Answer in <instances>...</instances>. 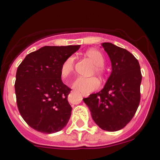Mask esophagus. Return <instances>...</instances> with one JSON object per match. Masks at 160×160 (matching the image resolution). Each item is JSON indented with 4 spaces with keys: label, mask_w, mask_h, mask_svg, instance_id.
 <instances>
[{
    "label": "esophagus",
    "mask_w": 160,
    "mask_h": 160,
    "mask_svg": "<svg viewBox=\"0 0 160 160\" xmlns=\"http://www.w3.org/2000/svg\"><path fill=\"white\" fill-rule=\"evenodd\" d=\"M88 95H89V94H85V93H83V94H82V96H83V97H88Z\"/></svg>",
    "instance_id": "34e87169"
}]
</instances>
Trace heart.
Masks as SVG:
<instances>
[{
  "label": "heart",
  "mask_w": 160,
  "mask_h": 160,
  "mask_svg": "<svg viewBox=\"0 0 160 160\" xmlns=\"http://www.w3.org/2000/svg\"><path fill=\"white\" fill-rule=\"evenodd\" d=\"M86 56L94 64L93 72L98 75L103 77L105 74L104 68L105 58L103 55L96 49H90L87 51ZM74 69V58L69 56L65 60L60 68V75L62 78L66 79L72 73ZM99 81L95 77H79L73 83V88L77 91L83 93H89L99 88Z\"/></svg>",
  "instance_id": "1"
}]
</instances>
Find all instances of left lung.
<instances>
[{
	"label": "left lung",
	"mask_w": 160,
	"mask_h": 160,
	"mask_svg": "<svg viewBox=\"0 0 160 160\" xmlns=\"http://www.w3.org/2000/svg\"><path fill=\"white\" fill-rule=\"evenodd\" d=\"M112 63V72L102 91L83 102L96 124L104 131H116L134 117L141 99L142 72L137 58L112 43H102Z\"/></svg>",
	"instance_id": "1"
}]
</instances>
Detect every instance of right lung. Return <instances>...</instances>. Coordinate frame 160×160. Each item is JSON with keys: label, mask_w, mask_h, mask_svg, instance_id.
I'll list each match as a JSON object with an SVG mask.
<instances>
[{"label": "right lung", "mask_w": 160, "mask_h": 160, "mask_svg": "<svg viewBox=\"0 0 160 160\" xmlns=\"http://www.w3.org/2000/svg\"><path fill=\"white\" fill-rule=\"evenodd\" d=\"M80 45L44 46L26 56L18 66L15 83L22 117L32 129L44 134L60 131L69 122L71 89L62 83L60 68Z\"/></svg>", "instance_id": "right-lung-1"}]
</instances>
